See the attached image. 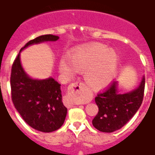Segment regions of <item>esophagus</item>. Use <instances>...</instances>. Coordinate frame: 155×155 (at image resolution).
Instances as JSON below:
<instances>
[{
    "mask_svg": "<svg viewBox=\"0 0 155 155\" xmlns=\"http://www.w3.org/2000/svg\"><path fill=\"white\" fill-rule=\"evenodd\" d=\"M82 88H84V84L80 82L73 83L68 87V96L70 99L69 106H73V105L78 103V92Z\"/></svg>",
    "mask_w": 155,
    "mask_h": 155,
    "instance_id": "1",
    "label": "esophagus"
}]
</instances>
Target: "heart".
Wrapping results in <instances>:
<instances>
[{
	"label": "heart",
	"mask_w": 155,
	"mask_h": 155,
	"mask_svg": "<svg viewBox=\"0 0 155 155\" xmlns=\"http://www.w3.org/2000/svg\"><path fill=\"white\" fill-rule=\"evenodd\" d=\"M66 59H61L59 70L66 77H73L75 71L84 72L86 83L93 90L109 85L115 78L120 58L113 48L102 44H92L73 49Z\"/></svg>",
	"instance_id": "obj_1"
}]
</instances>
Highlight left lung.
<instances>
[{"label":"left lung","instance_id":"left-lung-1","mask_svg":"<svg viewBox=\"0 0 155 155\" xmlns=\"http://www.w3.org/2000/svg\"><path fill=\"white\" fill-rule=\"evenodd\" d=\"M144 76L137 87L125 93L119 92L118 82H113L107 91L97 95L95 101L99 111L92 125L101 132L118 130L131 119L140 107L144 91Z\"/></svg>","mask_w":155,"mask_h":155}]
</instances>
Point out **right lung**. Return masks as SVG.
Listing matches in <instances>:
<instances>
[{
	"label": "right lung",
	"mask_w": 155,
	"mask_h": 155,
	"mask_svg": "<svg viewBox=\"0 0 155 155\" xmlns=\"http://www.w3.org/2000/svg\"><path fill=\"white\" fill-rule=\"evenodd\" d=\"M58 39L57 35H45L29 41L11 68V98L15 109L30 127L46 133L58 130L66 118L68 109L62 101L61 84L52 77L35 79L29 76L20 62V52L30 45Z\"/></svg>",
	"instance_id": "1"
}]
</instances>
